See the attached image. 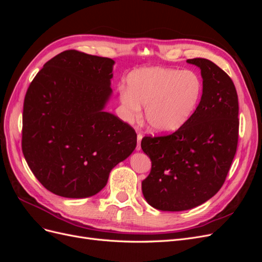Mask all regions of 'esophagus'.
<instances>
[{"instance_id":"34e87169","label":"esophagus","mask_w":262,"mask_h":262,"mask_svg":"<svg viewBox=\"0 0 262 262\" xmlns=\"http://www.w3.org/2000/svg\"><path fill=\"white\" fill-rule=\"evenodd\" d=\"M143 139V136L141 133H138V144H137V150L141 149V141Z\"/></svg>"}]
</instances>
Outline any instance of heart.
<instances>
[{
    "label": "heart",
    "mask_w": 262,
    "mask_h": 262,
    "mask_svg": "<svg viewBox=\"0 0 262 262\" xmlns=\"http://www.w3.org/2000/svg\"><path fill=\"white\" fill-rule=\"evenodd\" d=\"M202 81L193 71L163 67L133 70L120 90L126 119L139 117L145 106V121L155 133H171L184 126L199 105Z\"/></svg>",
    "instance_id": "b5f03b06"
}]
</instances>
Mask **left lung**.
I'll return each mask as SVG.
<instances>
[{"label": "left lung", "mask_w": 262, "mask_h": 262, "mask_svg": "<svg viewBox=\"0 0 262 262\" xmlns=\"http://www.w3.org/2000/svg\"><path fill=\"white\" fill-rule=\"evenodd\" d=\"M187 62L201 70L203 80L195 112L176 132L141 142L152 162L142 192L161 211H186L211 199L224 184L238 142V97L231 77L208 59Z\"/></svg>", "instance_id": "obj_1"}]
</instances>
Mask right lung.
<instances>
[{
	"mask_svg": "<svg viewBox=\"0 0 262 262\" xmlns=\"http://www.w3.org/2000/svg\"><path fill=\"white\" fill-rule=\"evenodd\" d=\"M115 61L67 50L30 83L23 112L21 148L40 184L72 199L92 196L137 146V133L105 112Z\"/></svg>",
	"mask_w": 262,
	"mask_h": 262,
	"instance_id": "right-lung-1",
	"label": "right lung"
}]
</instances>
